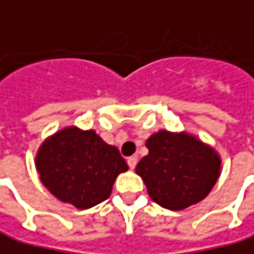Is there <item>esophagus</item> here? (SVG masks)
Returning a JSON list of instances; mask_svg holds the SVG:
<instances>
[{
    "mask_svg": "<svg viewBox=\"0 0 254 254\" xmlns=\"http://www.w3.org/2000/svg\"><path fill=\"white\" fill-rule=\"evenodd\" d=\"M136 163H138V159H136L135 156H130V158H127V165H129V169H135Z\"/></svg>",
    "mask_w": 254,
    "mask_h": 254,
    "instance_id": "34e87169",
    "label": "esophagus"
}]
</instances>
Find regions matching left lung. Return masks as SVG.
<instances>
[{"mask_svg": "<svg viewBox=\"0 0 254 254\" xmlns=\"http://www.w3.org/2000/svg\"><path fill=\"white\" fill-rule=\"evenodd\" d=\"M146 148L135 172L150 199L165 209L183 210L202 202L222 173L217 150L186 130L160 129L146 139Z\"/></svg>", "mask_w": 254, "mask_h": 254, "instance_id": "1", "label": "left lung"}]
</instances>
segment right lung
<instances>
[{
  "mask_svg": "<svg viewBox=\"0 0 254 254\" xmlns=\"http://www.w3.org/2000/svg\"><path fill=\"white\" fill-rule=\"evenodd\" d=\"M39 181L58 200L89 209L109 197L119 173L127 171L119 150L94 129L71 125L52 133L37 150Z\"/></svg>",
  "mask_w": 254,
  "mask_h": 254,
  "instance_id": "obj_1",
  "label": "right lung"
}]
</instances>
